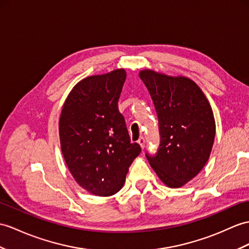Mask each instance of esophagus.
Here are the masks:
<instances>
[{
  "instance_id": "obj_1",
  "label": "esophagus",
  "mask_w": 249,
  "mask_h": 249,
  "mask_svg": "<svg viewBox=\"0 0 249 249\" xmlns=\"http://www.w3.org/2000/svg\"><path fill=\"white\" fill-rule=\"evenodd\" d=\"M137 142H138V144H139V145H141V148H142V149H143V148H144L145 141H144V138H143V137H141V138H139Z\"/></svg>"
}]
</instances>
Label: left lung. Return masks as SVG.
Listing matches in <instances>:
<instances>
[{
    "label": "left lung",
    "instance_id": "obj_1",
    "mask_svg": "<svg viewBox=\"0 0 249 249\" xmlns=\"http://www.w3.org/2000/svg\"><path fill=\"white\" fill-rule=\"evenodd\" d=\"M159 117L160 144L147 159L166 186L179 188L201 172L213 145L215 121L203 90L191 79L139 71Z\"/></svg>",
    "mask_w": 249,
    "mask_h": 249
}]
</instances>
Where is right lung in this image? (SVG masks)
Listing matches in <instances>:
<instances>
[{
    "label": "right lung",
    "mask_w": 249,
    "mask_h": 249,
    "mask_svg": "<svg viewBox=\"0 0 249 249\" xmlns=\"http://www.w3.org/2000/svg\"><path fill=\"white\" fill-rule=\"evenodd\" d=\"M124 69L82 79L72 88L59 119L61 151L77 184L98 196L117 193L129 167L141 153L131 143L118 99Z\"/></svg>",
    "instance_id": "right-lung-1"
}]
</instances>
